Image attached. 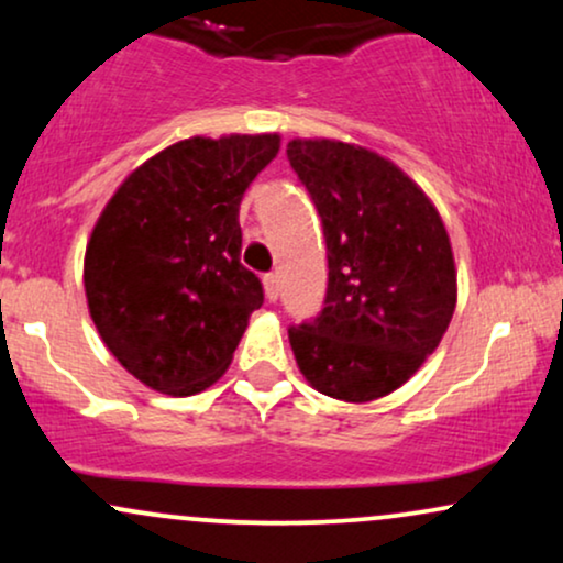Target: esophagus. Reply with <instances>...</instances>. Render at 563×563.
I'll use <instances>...</instances> for the list:
<instances>
[{
    "label": "esophagus",
    "instance_id": "1",
    "mask_svg": "<svg viewBox=\"0 0 563 563\" xmlns=\"http://www.w3.org/2000/svg\"><path fill=\"white\" fill-rule=\"evenodd\" d=\"M264 294H267L269 301H277V296H280V280H277L275 273L264 275Z\"/></svg>",
    "mask_w": 563,
    "mask_h": 563
}]
</instances>
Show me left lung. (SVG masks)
Masks as SVG:
<instances>
[{"instance_id": "left-lung-1", "label": "left lung", "mask_w": 563, "mask_h": 563, "mask_svg": "<svg viewBox=\"0 0 563 563\" xmlns=\"http://www.w3.org/2000/svg\"><path fill=\"white\" fill-rule=\"evenodd\" d=\"M328 245L325 307L288 328L303 378L344 402L405 384L448 331L457 299L452 245L426 192L389 158L339 140H290Z\"/></svg>"}]
</instances>
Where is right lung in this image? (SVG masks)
<instances>
[{"mask_svg": "<svg viewBox=\"0 0 563 563\" xmlns=\"http://www.w3.org/2000/svg\"><path fill=\"white\" fill-rule=\"evenodd\" d=\"M280 151V134L190 137L121 183L84 256L97 333L134 378L190 397L228 371L260 277L241 264L245 187Z\"/></svg>", "mask_w": 563, "mask_h": 563, "instance_id": "right-lung-1", "label": "right lung"}]
</instances>
